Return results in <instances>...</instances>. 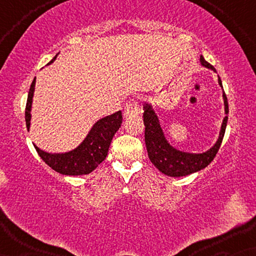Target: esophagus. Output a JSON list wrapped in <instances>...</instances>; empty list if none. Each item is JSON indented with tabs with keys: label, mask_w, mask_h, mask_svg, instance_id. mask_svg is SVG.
<instances>
[{
	"label": "esophagus",
	"mask_w": 256,
	"mask_h": 256,
	"mask_svg": "<svg viewBox=\"0 0 256 256\" xmlns=\"http://www.w3.org/2000/svg\"><path fill=\"white\" fill-rule=\"evenodd\" d=\"M140 112L138 102L136 100H129L124 104V115L126 116H132V115L138 114Z\"/></svg>",
	"instance_id": "esophagus-1"
}]
</instances>
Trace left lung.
<instances>
[{"instance_id": "left-lung-1", "label": "left lung", "mask_w": 256, "mask_h": 256, "mask_svg": "<svg viewBox=\"0 0 256 256\" xmlns=\"http://www.w3.org/2000/svg\"><path fill=\"white\" fill-rule=\"evenodd\" d=\"M200 62L202 66L208 68L216 72V68L200 56ZM219 85L222 87V79L218 78ZM224 104H225V118L222 120V129H220L219 138L212 148L208 152L202 154H192L180 152L168 142L164 136L162 127L160 124V120L152 110V106L148 102L143 104V122H144V141L146 152H148L149 160L158 169L160 172L170 177H182L188 176V174L197 172V171L204 169L212 162L216 152L222 144L224 135H225L227 120H228V102H227V96L225 92H222Z\"/></svg>"}]
</instances>
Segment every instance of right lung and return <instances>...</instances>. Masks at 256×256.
Here are the masks:
<instances>
[{"label":"right lung","mask_w":256,"mask_h":256,"mask_svg":"<svg viewBox=\"0 0 256 256\" xmlns=\"http://www.w3.org/2000/svg\"><path fill=\"white\" fill-rule=\"evenodd\" d=\"M57 54L48 62H54ZM36 85V78L31 84L29 94H28L26 107V128H30L31 121V106H32V96ZM122 113L121 110L100 118L93 124L85 140L71 152L62 154H50L44 152L34 146L38 155L48 164L51 169L62 174L68 176H79V174H88L106 158L108 149H110L112 138L121 127Z\"/></svg>","instance_id":"1"}]
</instances>
